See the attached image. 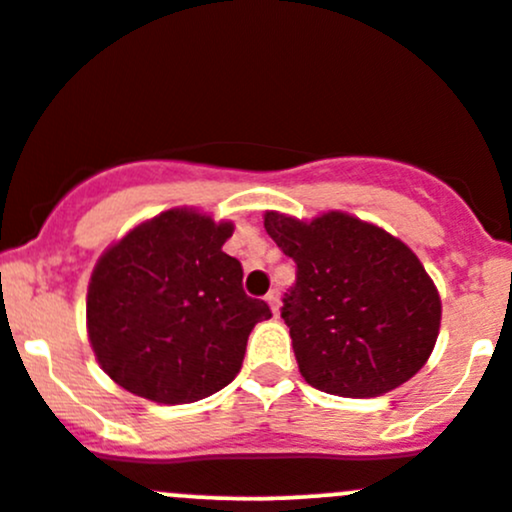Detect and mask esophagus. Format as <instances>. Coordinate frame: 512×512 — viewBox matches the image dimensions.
<instances>
[{
    "mask_svg": "<svg viewBox=\"0 0 512 512\" xmlns=\"http://www.w3.org/2000/svg\"><path fill=\"white\" fill-rule=\"evenodd\" d=\"M265 301H267V304H270L272 314L277 316L279 314V292H277V289H272V292L265 297Z\"/></svg>",
    "mask_w": 512,
    "mask_h": 512,
    "instance_id": "esophagus-1",
    "label": "esophagus"
}]
</instances>
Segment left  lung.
Returning a JSON list of instances; mask_svg holds the SVG:
<instances>
[{
  "label": "left lung",
  "instance_id": "8db88e82",
  "mask_svg": "<svg viewBox=\"0 0 512 512\" xmlns=\"http://www.w3.org/2000/svg\"><path fill=\"white\" fill-rule=\"evenodd\" d=\"M267 235L297 262L284 297L299 373L338 397H378L419 373L439 336L441 299L400 238L355 215L265 213Z\"/></svg>",
  "mask_w": 512,
  "mask_h": 512
}]
</instances>
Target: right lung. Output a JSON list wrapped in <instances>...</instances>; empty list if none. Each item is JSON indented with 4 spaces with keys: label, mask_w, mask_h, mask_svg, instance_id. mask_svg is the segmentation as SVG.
<instances>
[{
    "label": "right lung",
    "mask_w": 512,
    "mask_h": 512,
    "mask_svg": "<svg viewBox=\"0 0 512 512\" xmlns=\"http://www.w3.org/2000/svg\"><path fill=\"white\" fill-rule=\"evenodd\" d=\"M230 220L171 208L112 242L90 274L85 319L100 368L159 405L203 400L233 383L247 336L272 311L242 292L225 255Z\"/></svg>",
    "instance_id": "right-lung-1"
}]
</instances>
